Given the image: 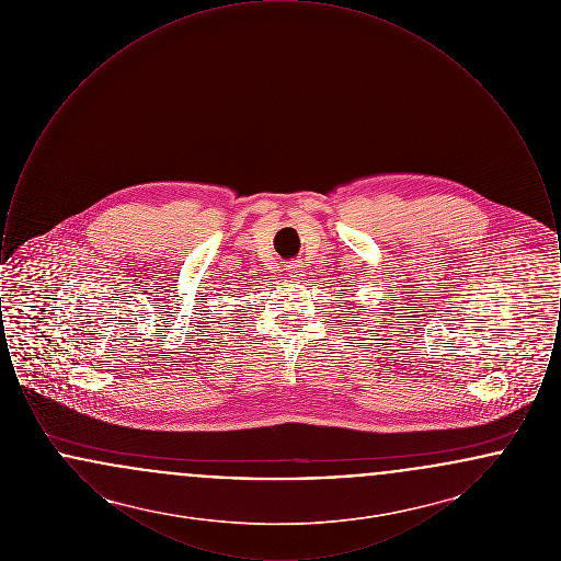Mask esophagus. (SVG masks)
Instances as JSON below:
<instances>
[{"mask_svg":"<svg viewBox=\"0 0 561 561\" xmlns=\"http://www.w3.org/2000/svg\"><path fill=\"white\" fill-rule=\"evenodd\" d=\"M288 275L293 277V279H300L305 273H302V261H293V263H288Z\"/></svg>","mask_w":561,"mask_h":561,"instance_id":"1","label":"esophagus"}]
</instances>
